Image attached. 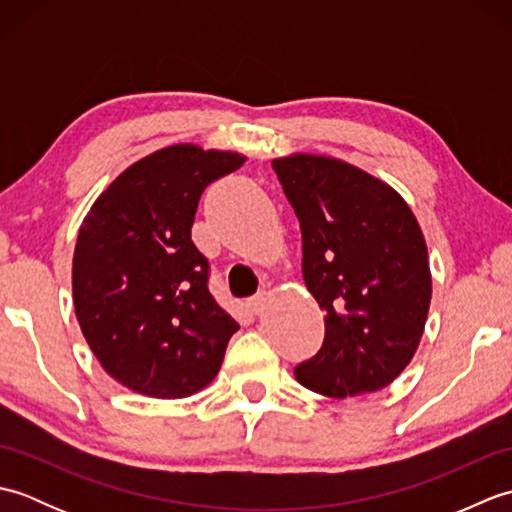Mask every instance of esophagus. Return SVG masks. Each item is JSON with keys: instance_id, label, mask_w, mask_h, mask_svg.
<instances>
[{"instance_id": "obj_1", "label": "esophagus", "mask_w": 512, "mask_h": 512, "mask_svg": "<svg viewBox=\"0 0 512 512\" xmlns=\"http://www.w3.org/2000/svg\"><path fill=\"white\" fill-rule=\"evenodd\" d=\"M266 301H268L266 292H259V295L250 297V299H248V308H250V312H253V314H262V312L266 310Z\"/></svg>"}]
</instances>
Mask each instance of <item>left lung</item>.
I'll use <instances>...</instances> for the list:
<instances>
[{
    "label": "left lung",
    "mask_w": 512,
    "mask_h": 512,
    "mask_svg": "<svg viewBox=\"0 0 512 512\" xmlns=\"http://www.w3.org/2000/svg\"><path fill=\"white\" fill-rule=\"evenodd\" d=\"M273 169L301 224L303 279L325 312L321 350L295 367L297 380L330 398L387 387L416 354L431 303L416 217L347 162L297 154Z\"/></svg>",
    "instance_id": "1"
}]
</instances>
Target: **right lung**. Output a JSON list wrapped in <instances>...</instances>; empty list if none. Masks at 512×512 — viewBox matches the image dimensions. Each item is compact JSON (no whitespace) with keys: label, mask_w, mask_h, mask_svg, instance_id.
Wrapping results in <instances>:
<instances>
[{"label":"right lung","mask_w":512,"mask_h":512,"mask_svg":"<svg viewBox=\"0 0 512 512\" xmlns=\"http://www.w3.org/2000/svg\"><path fill=\"white\" fill-rule=\"evenodd\" d=\"M231 151L160 149L125 169L83 220L72 295L85 341L136 394L184 398L220 372L235 319L191 239L204 189L244 165Z\"/></svg>","instance_id":"1"}]
</instances>
